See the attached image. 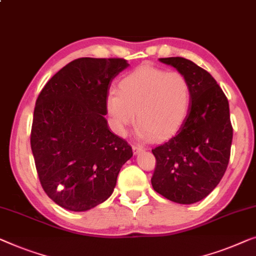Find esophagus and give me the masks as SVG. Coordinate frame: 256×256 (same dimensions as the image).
Returning a JSON list of instances; mask_svg holds the SVG:
<instances>
[{
	"instance_id": "1",
	"label": "esophagus",
	"mask_w": 256,
	"mask_h": 256,
	"mask_svg": "<svg viewBox=\"0 0 256 256\" xmlns=\"http://www.w3.org/2000/svg\"><path fill=\"white\" fill-rule=\"evenodd\" d=\"M143 149H144L143 146H140V144H134V146H132V151H134L135 154L140 152V151H142Z\"/></svg>"
}]
</instances>
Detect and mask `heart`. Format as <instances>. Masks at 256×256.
<instances>
[{
    "instance_id": "heart-1",
    "label": "heart",
    "mask_w": 256,
    "mask_h": 256,
    "mask_svg": "<svg viewBox=\"0 0 256 256\" xmlns=\"http://www.w3.org/2000/svg\"><path fill=\"white\" fill-rule=\"evenodd\" d=\"M190 86L180 72L143 64L107 94L106 110L118 134L124 135L137 114L140 134L162 140L176 135L190 106Z\"/></svg>"
}]
</instances>
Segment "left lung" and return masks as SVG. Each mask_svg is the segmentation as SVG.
<instances>
[{
	"instance_id": "8db88e82",
	"label": "left lung",
	"mask_w": 256,
	"mask_h": 256,
	"mask_svg": "<svg viewBox=\"0 0 256 256\" xmlns=\"http://www.w3.org/2000/svg\"><path fill=\"white\" fill-rule=\"evenodd\" d=\"M186 77L190 106L178 135L154 148V190L170 201L192 204L212 192L226 171L233 129L228 98L208 72L184 58H159Z\"/></svg>"
}]
</instances>
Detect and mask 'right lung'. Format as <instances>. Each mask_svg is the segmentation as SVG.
<instances>
[{"label":"right lung","instance_id":"obj_1","mask_svg":"<svg viewBox=\"0 0 256 256\" xmlns=\"http://www.w3.org/2000/svg\"><path fill=\"white\" fill-rule=\"evenodd\" d=\"M124 58H80L58 72L40 92L33 112L31 149L40 184L62 208L86 211L116 188L130 146L110 132L106 97Z\"/></svg>","mask_w":256,"mask_h":256}]
</instances>
